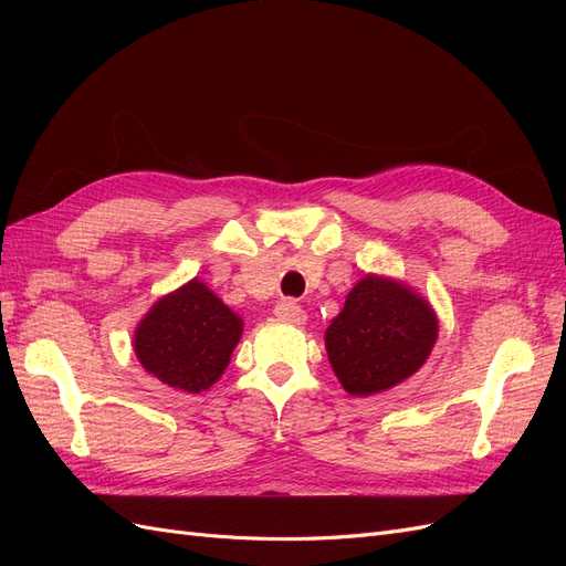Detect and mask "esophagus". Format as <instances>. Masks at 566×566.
<instances>
[{
    "instance_id": "obj_1",
    "label": "esophagus",
    "mask_w": 566,
    "mask_h": 566,
    "mask_svg": "<svg viewBox=\"0 0 566 566\" xmlns=\"http://www.w3.org/2000/svg\"><path fill=\"white\" fill-rule=\"evenodd\" d=\"M273 312H276V316L281 321L293 323V325H302L306 321V312L302 310V306L295 300H281Z\"/></svg>"
}]
</instances>
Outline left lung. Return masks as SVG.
I'll use <instances>...</instances> for the list:
<instances>
[{
  "label": "left lung",
  "mask_w": 566,
  "mask_h": 566,
  "mask_svg": "<svg viewBox=\"0 0 566 566\" xmlns=\"http://www.w3.org/2000/svg\"><path fill=\"white\" fill-rule=\"evenodd\" d=\"M437 342V316L413 290L366 276L325 331L331 366L354 397H370L410 378Z\"/></svg>",
  "instance_id": "obj_1"
}]
</instances>
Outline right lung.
<instances>
[{"label":"right lung","instance_id":"1","mask_svg":"<svg viewBox=\"0 0 566 566\" xmlns=\"http://www.w3.org/2000/svg\"><path fill=\"white\" fill-rule=\"evenodd\" d=\"M243 321L200 281L153 304L134 333L142 366L169 387L205 391L227 370Z\"/></svg>","mask_w":566,"mask_h":566}]
</instances>
